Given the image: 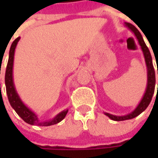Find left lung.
Returning a JSON list of instances; mask_svg holds the SVG:
<instances>
[{
    "label": "left lung",
    "instance_id": "8db88e82",
    "mask_svg": "<svg viewBox=\"0 0 158 158\" xmlns=\"http://www.w3.org/2000/svg\"><path fill=\"white\" fill-rule=\"evenodd\" d=\"M125 24H126L127 27H128V29H130L131 31L135 33L137 40H138V42H139V45L141 46V48H142V50H143V55H144V58H145L146 66H147L148 82H147L146 91H145V93L143 95V98H142L140 104L137 106L136 108H135L133 112H131V113L127 114V115H124V116H116V115H112V114H110V113L105 112V114H106V116H108L111 119L115 120V121H121V120H126V119H131V118H135V117L138 116L139 114H141V113L149 106V103H150V101L152 99V97H153V94H154V91H155L156 85L155 69H154L153 63H152V57H151V54H150L149 48L147 47L145 42H144V40H143L142 34L140 33V31H139L133 24H131L129 23H126Z\"/></svg>",
    "mask_w": 158,
    "mask_h": 158
}]
</instances>
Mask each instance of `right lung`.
I'll use <instances>...</instances> for the list:
<instances>
[{
  "label": "right lung",
  "mask_w": 158,
  "mask_h": 158,
  "mask_svg": "<svg viewBox=\"0 0 158 158\" xmlns=\"http://www.w3.org/2000/svg\"><path fill=\"white\" fill-rule=\"evenodd\" d=\"M19 40L20 38L15 39L10 46L9 60H8V65H7L6 73H5V85H6V91H7L9 104L15 110V112L28 124L41 126V127H48V126L57 124L65 118L69 110H64L61 112H60L52 119L41 121L40 120V118H38L37 114H35L31 109H29L27 106L23 103V101L20 99L19 96L15 90L14 81H13V62H14L15 49Z\"/></svg>",
  "instance_id": "add662e5"
}]
</instances>
